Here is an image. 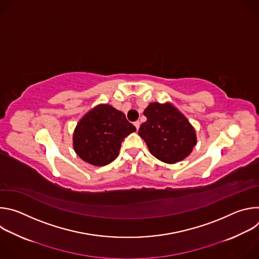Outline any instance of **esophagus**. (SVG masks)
<instances>
[{
  "label": "esophagus",
  "instance_id": "obj_1",
  "mask_svg": "<svg viewBox=\"0 0 259 259\" xmlns=\"http://www.w3.org/2000/svg\"><path fill=\"white\" fill-rule=\"evenodd\" d=\"M134 126H135L136 130H138V129H139V127H140V122H139V121H136V122H134Z\"/></svg>",
  "mask_w": 259,
  "mask_h": 259
}]
</instances>
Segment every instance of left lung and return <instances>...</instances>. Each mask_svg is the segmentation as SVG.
<instances>
[{
  "instance_id": "8db88e82",
  "label": "left lung",
  "mask_w": 259,
  "mask_h": 259,
  "mask_svg": "<svg viewBox=\"0 0 259 259\" xmlns=\"http://www.w3.org/2000/svg\"><path fill=\"white\" fill-rule=\"evenodd\" d=\"M143 115L138 134L158 160L174 164L186 159L197 143V135L189 120L171 103L152 102Z\"/></svg>"
}]
</instances>
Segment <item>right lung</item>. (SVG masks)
<instances>
[{
    "label": "right lung",
    "mask_w": 259,
    "mask_h": 259,
    "mask_svg": "<svg viewBox=\"0 0 259 259\" xmlns=\"http://www.w3.org/2000/svg\"><path fill=\"white\" fill-rule=\"evenodd\" d=\"M134 131L122 112L99 104L79 121L72 135L73 150L86 163L104 166L118 157L122 141Z\"/></svg>",
    "instance_id": "1"
}]
</instances>
